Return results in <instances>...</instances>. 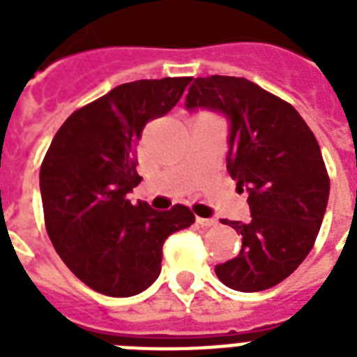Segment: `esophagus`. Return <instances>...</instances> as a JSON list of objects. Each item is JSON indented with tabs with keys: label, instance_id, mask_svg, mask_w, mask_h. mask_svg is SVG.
Listing matches in <instances>:
<instances>
[{
	"label": "esophagus",
	"instance_id": "1",
	"mask_svg": "<svg viewBox=\"0 0 357 357\" xmlns=\"http://www.w3.org/2000/svg\"><path fill=\"white\" fill-rule=\"evenodd\" d=\"M196 222L200 224L202 228H213V226H217V220H215V218H202V217H198V218H196Z\"/></svg>",
	"mask_w": 357,
	"mask_h": 357
}]
</instances>
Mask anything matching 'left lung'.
Returning <instances> with one entry per match:
<instances>
[{
    "label": "left lung",
    "instance_id": "obj_1",
    "mask_svg": "<svg viewBox=\"0 0 357 357\" xmlns=\"http://www.w3.org/2000/svg\"><path fill=\"white\" fill-rule=\"evenodd\" d=\"M185 109L228 120V172L248 195L250 220L224 222L243 248L217 265L218 280L241 293L274 287L310 254L326 213L330 179L315 135L293 105L244 77H198Z\"/></svg>",
    "mask_w": 357,
    "mask_h": 357
}]
</instances>
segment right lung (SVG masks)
Segmentation results:
<instances>
[{"label": "right lung", "mask_w": 357, "mask_h": 357, "mask_svg": "<svg viewBox=\"0 0 357 357\" xmlns=\"http://www.w3.org/2000/svg\"><path fill=\"white\" fill-rule=\"evenodd\" d=\"M192 77L123 83L75 111L53 137L40 167L47 235L64 265L98 293L126 298L161 274L162 244L189 228V207L131 204L139 185L135 148L150 120L179 102Z\"/></svg>", "instance_id": "obj_1"}]
</instances>
